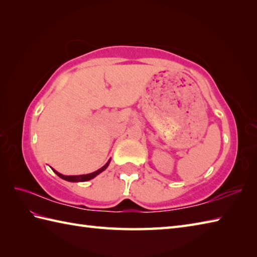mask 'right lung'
<instances>
[{"label":"right lung","mask_w":257,"mask_h":257,"mask_svg":"<svg viewBox=\"0 0 257 257\" xmlns=\"http://www.w3.org/2000/svg\"><path fill=\"white\" fill-rule=\"evenodd\" d=\"M110 162H111V159H109V162H107V163L104 165L103 167H101L100 169L95 170V172L91 173V174H87V175H79V176H66V175H62V174L58 173V172H57V170H55V169H53V168H51V169H53V170H54V173H55L57 176H59L61 179L67 180V181H70V182H80V181H88V180L93 179L94 177H96V176H98L99 174H101L102 172H103V170H105V169L107 168V166H109Z\"/></svg>","instance_id":"right-lung-1"}]
</instances>
